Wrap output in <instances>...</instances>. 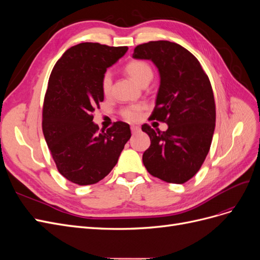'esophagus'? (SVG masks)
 Segmentation results:
<instances>
[{
  "label": "esophagus",
  "mask_w": 260,
  "mask_h": 260,
  "mask_svg": "<svg viewBox=\"0 0 260 260\" xmlns=\"http://www.w3.org/2000/svg\"><path fill=\"white\" fill-rule=\"evenodd\" d=\"M131 132L132 133L140 132V127H138V125H131Z\"/></svg>",
  "instance_id": "esophagus-1"
}]
</instances>
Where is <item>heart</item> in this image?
Returning a JSON list of instances; mask_svg holds the SVG:
<instances>
[{"label": "heart", "instance_id": "b5f03b06", "mask_svg": "<svg viewBox=\"0 0 260 260\" xmlns=\"http://www.w3.org/2000/svg\"><path fill=\"white\" fill-rule=\"evenodd\" d=\"M125 73H127L133 81H136L140 85H144L146 83H149L153 78V69L151 65L147 61L142 59H135L129 61L124 67ZM102 92L104 95H109L112 88V75L109 72H106L103 77H102L101 81ZM144 106L141 104L131 105L128 107H124L120 112L121 117L123 119L128 121H137L142 113Z\"/></svg>", "mask_w": 260, "mask_h": 260}]
</instances>
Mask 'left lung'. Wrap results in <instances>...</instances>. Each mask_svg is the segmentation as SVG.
Here are the masks:
<instances>
[{"instance_id": "left-lung-1", "label": "left lung", "mask_w": 260, "mask_h": 260, "mask_svg": "<svg viewBox=\"0 0 260 260\" xmlns=\"http://www.w3.org/2000/svg\"><path fill=\"white\" fill-rule=\"evenodd\" d=\"M133 57L151 59L158 68L160 85L151 118L168 124L166 131L142 125L151 139L143 164L152 176L182 184L202 167L214 136L216 105L209 78L198 58L175 42L140 44Z\"/></svg>"}]
</instances>
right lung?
Segmentation results:
<instances>
[{
  "label": "right lung",
  "mask_w": 260,
  "mask_h": 260,
  "mask_svg": "<svg viewBox=\"0 0 260 260\" xmlns=\"http://www.w3.org/2000/svg\"><path fill=\"white\" fill-rule=\"evenodd\" d=\"M127 51L128 46L80 43L62 54L52 70L42 130L57 170L70 182L90 185L104 179L131 137L125 122L101 131L93 122L104 101L102 77Z\"/></svg>",
  "instance_id": "obj_1"
}]
</instances>
